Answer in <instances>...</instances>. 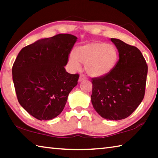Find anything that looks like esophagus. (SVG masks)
Returning <instances> with one entry per match:
<instances>
[{"label":"esophagus","mask_w":158,"mask_h":158,"mask_svg":"<svg viewBox=\"0 0 158 158\" xmlns=\"http://www.w3.org/2000/svg\"><path fill=\"white\" fill-rule=\"evenodd\" d=\"M85 79H86V77H85L84 74H81L79 78V82H81L83 81V80H85Z\"/></svg>","instance_id":"obj_1"}]
</instances>
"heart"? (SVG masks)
<instances>
[{"instance_id":"heart-1","label":"heart","mask_w":158,"mask_h":158,"mask_svg":"<svg viewBox=\"0 0 158 158\" xmlns=\"http://www.w3.org/2000/svg\"><path fill=\"white\" fill-rule=\"evenodd\" d=\"M118 60V52L114 45L93 42L78 47L75 53L68 56V65L73 71L79 70L81 64L90 76L100 77L112 70Z\"/></svg>"}]
</instances>
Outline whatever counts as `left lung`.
Wrapping results in <instances>:
<instances>
[{"label":"left lung","instance_id":"1","mask_svg":"<svg viewBox=\"0 0 158 158\" xmlns=\"http://www.w3.org/2000/svg\"><path fill=\"white\" fill-rule=\"evenodd\" d=\"M119 60L109 74L93 79L91 102L104 118L119 121L132 114L145 94L148 66L137 47L111 38Z\"/></svg>","mask_w":158,"mask_h":158}]
</instances>
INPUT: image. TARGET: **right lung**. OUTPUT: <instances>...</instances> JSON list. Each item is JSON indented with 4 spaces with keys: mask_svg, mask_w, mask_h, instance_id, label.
Returning <instances> with one entry per match:
<instances>
[{
    "mask_svg": "<svg viewBox=\"0 0 158 158\" xmlns=\"http://www.w3.org/2000/svg\"><path fill=\"white\" fill-rule=\"evenodd\" d=\"M77 37L58 34L23 47L12 67L18 101L32 116L48 121L59 115L79 74L66 72L68 56Z\"/></svg>",
    "mask_w": 158,
    "mask_h": 158,
    "instance_id": "add662e5",
    "label": "right lung"
}]
</instances>
